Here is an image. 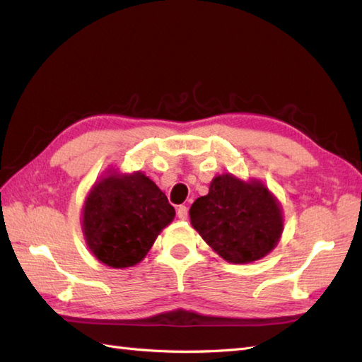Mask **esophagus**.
Segmentation results:
<instances>
[{
  "instance_id": "obj_1",
  "label": "esophagus",
  "mask_w": 362,
  "mask_h": 362,
  "mask_svg": "<svg viewBox=\"0 0 362 362\" xmlns=\"http://www.w3.org/2000/svg\"><path fill=\"white\" fill-rule=\"evenodd\" d=\"M177 216H179L180 221H185L188 218V209L185 205L177 206Z\"/></svg>"
}]
</instances>
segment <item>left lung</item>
Returning a JSON list of instances; mask_svg holds the SVG:
<instances>
[{
  "label": "left lung",
  "mask_w": 362,
  "mask_h": 362,
  "mask_svg": "<svg viewBox=\"0 0 362 362\" xmlns=\"http://www.w3.org/2000/svg\"><path fill=\"white\" fill-rule=\"evenodd\" d=\"M189 221L204 241L233 264L264 258L283 233L279 199L261 180H243L230 173L214 177L209 194L196 199Z\"/></svg>",
  "instance_id": "obj_1"
}]
</instances>
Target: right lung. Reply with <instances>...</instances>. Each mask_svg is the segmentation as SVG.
I'll return each mask as SVG.
<instances>
[{"label": "right lung", "instance_id": "1", "mask_svg": "<svg viewBox=\"0 0 362 362\" xmlns=\"http://www.w3.org/2000/svg\"><path fill=\"white\" fill-rule=\"evenodd\" d=\"M174 216V206L144 173L109 169L87 194L81 226L87 247L98 261L124 269L148 255Z\"/></svg>", "mask_w": 362, "mask_h": 362}]
</instances>
